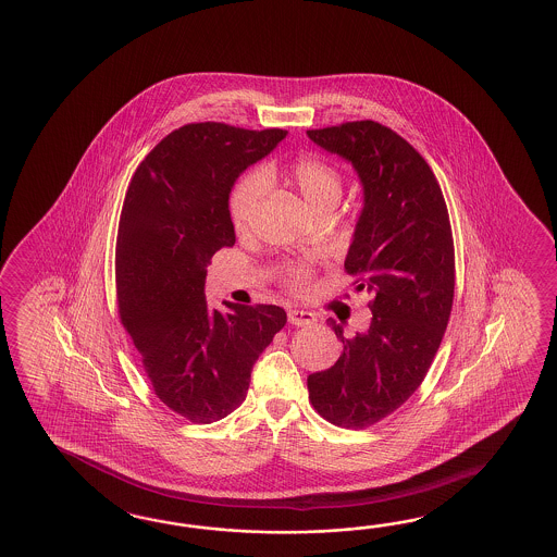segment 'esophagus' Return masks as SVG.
<instances>
[{"mask_svg": "<svg viewBox=\"0 0 557 557\" xmlns=\"http://www.w3.org/2000/svg\"><path fill=\"white\" fill-rule=\"evenodd\" d=\"M317 321V317L309 311H298V309H293V311H288V323L295 324V326H309V324L314 323Z\"/></svg>", "mask_w": 557, "mask_h": 557, "instance_id": "obj_1", "label": "esophagus"}]
</instances>
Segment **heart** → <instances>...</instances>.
<instances>
[{
  "label": "heart",
  "mask_w": 557,
  "mask_h": 557,
  "mask_svg": "<svg viewBox=\"0 0 557 557\" xmlns=\"http://www.w3.org/2000/svg\"><path fill=\"white\" fill-rule=\"evenodd\" d=\"M285 182L305 200L312 214L319 210H333L343 196L341 172L319 154H298L283 166L267 164L259 172H246L234 182L228 195V216L236 233H246L257 214L264 184ZM309 281L307 264H290L286 269V285L297 288Z\"/></svg>",
  "instance_id": "b5f03b06"
}]
</instances>
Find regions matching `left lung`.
I'll return each instance as SVG.
<instances>
[{
    "mask_svg": "<svg viewBox=\"0 0 557 557\" xmlns=\"http://www.w3.org/2000/svg\"><path fill=\"white\" fill-rule=\"evenodd\" d=\"M307 134L361 178L364 207L345 271L371 295L373 312L350 338L329 319L343 355L309 375V399L336 428H371L413 395L440 349L455 293L451 222L433 170L397 132L357 120Z\"/></svg>",
    "mask_w": 557,
    "mask_h": 557,
    "instance_id": "left-lung-1",
    "label": "left lung"
}]
</instances>
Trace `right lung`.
I'll return each mask as SVG.
<instances>
[{
	"label": "right lung",
	"instance_id": "obj_1",
	"mask_svg": "<svg viewBox=\"0 0 557 557\" xmlns=\"http://www.w3.org/2000/svg\"><path fill=\"white\" fill-rule=\"evenodd\" d=\"M286 129L186 124L144 158L129 181L116 240L117 314L156 397L193 423L245 401L250 371L286 323L276 305L212 311L207 267L233 246L228 195Z\"/></svg>",
	"mask_w": 557,
	"mask_h": 557
}]
</instances>
